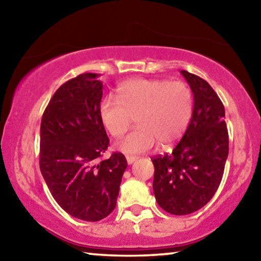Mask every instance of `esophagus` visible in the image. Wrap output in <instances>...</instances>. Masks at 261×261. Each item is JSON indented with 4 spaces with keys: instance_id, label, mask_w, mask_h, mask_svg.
I'll use <instances>...</instances> for the list:
<instances>
[{
    "instance_id": "obj_1",
    "label": "esophagus",
    "mask_w": 261,
    "mask_h": 261,
    "mask_svg": "<svg viewBox=\"0 0 261 261\" xmlns=\"http://www.w3.org/2000/svg\"><path fill=\"white\" fill-rule=\"evenodd\" d=\"M136 160H138V156H135V155H127L126 156V161L129 165H131V163H134Z\"/></svg>"
}]
</instances>
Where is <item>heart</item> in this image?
Segmentation results:
<instances>
[{"mask_svg": "<svg viewBox=\"0 0 261 261\" xmlns=\"http://www.w3.org/2000/svg\"><path fill=\"white\" fill-rule=\"evenodd\" d=\"M120 99L106 96L100 118L113 137H121L136 118L138 127L116 144L127 154L144 153L154 145L170 146L184 135L193 112L191 88L183 82L137 78L120 86Z\"/></svg>", "mask_w": 261, "mask_h": 261, "instance_id": "heart-1", "label": "heart"}]
</instances>
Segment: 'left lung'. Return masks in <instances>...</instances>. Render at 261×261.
Segmentation results:
<instances>
[{
  "instance_id": "1",
  "label": "left lung",
  "mask_w": 261,
  "mask_h": 261,
  "mask_svg": "<svg viewBox=\"0 0 261 261\" xmlns=\"http://www.w3.org/2000/svg\"><path fill=\"white\" fill-rule=\"evenodd\" d=\"M180 73L193 93L192 117L174 151L152 158L155 199L174 215L193 213L213 198L229 153L222 101L202 78Z\"/></svg>"
}]
</instances>
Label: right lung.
Returning a JSON list of instances; mask_svg holds the SVG:
<instances>
[{
  "label": "right lung",
  "instance_id": "1",
  "mask_svg": "<svg viewBox=\"0 0 261 261\" xmlns=\"http://www.w3.org/2000/svg\"><path fill=\"white\" fill-rule=\"evenodd\" d=\"M101 74L82 73L59 87L43 112L40 165L51 196L73 218L100 221L116 207L125 156L101 160L109 138L100 118Z\"/></svg>",
  "mask_w": 261,
  "mask_h": 261
}]
</instances>
